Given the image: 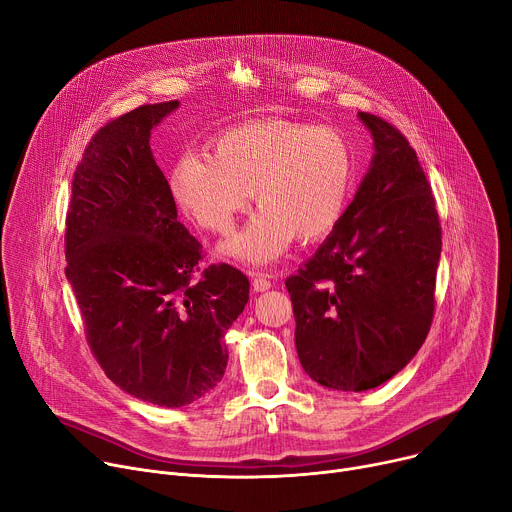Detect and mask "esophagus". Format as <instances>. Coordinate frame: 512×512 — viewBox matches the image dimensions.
Returning <instances> with one entry per match:
<instances>
[{
	"instance_id": "obj_1",
	"label": "esophagus",
	"mask_w": 512,
	"mask_h": 512,
	"mask_svg": "<svg viewBox=\"0 0 512 512\" xmlns=\"http://www.w3.org/2000/svg\"><path fill=\"white\" fill-rule=\"evenodd\" d=\"M271 288V280L267 274H259V271H255L253 274V290L255 292H265Z\"/></svg>"
}]
</instances>
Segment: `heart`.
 <instances>
[{
    "instance_id": "obj_1",
    "label": "heart",
    "mask_w": 512,
    "mask_h": 512,
    "mask_svg": "<svg viewBox=\"0 0 512 512\" xmlns=\"http://www.w3.org/2000/svg\"><path fill=\"white\" fill-rule=\"evenodd\" d=\"M354 187V154L342 133L288 119L222 131L208 154L183 156L170 173L179 206L226 234L255 195L261 212L224 245L247 263L280 257L290 243H317L342 222Z\"/></svg>"
}]
</instances>
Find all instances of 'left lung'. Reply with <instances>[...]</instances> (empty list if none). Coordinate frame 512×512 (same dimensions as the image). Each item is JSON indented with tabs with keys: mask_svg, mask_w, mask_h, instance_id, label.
Listing matches in <instances>:
<instances>
[{
	"mask_svg": "<svg viewBox=\"0 0 512 512\" xmlns=\"http://www.w3.org/2000/svg\"><path fill=\"white\" fill-rule=\"evenodd\" d=\"M374 158L342 222L286 280L296 352L313 381L337 391L383 385L422 348L434 317L440 220L405 135L358 113Z\"/></svg>",
	"mask_w": 512,
	"mask_h": 512,
	"instance_id": "1",
	"label": "left lung"
}]
</instances>
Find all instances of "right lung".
I'll list each match as a JSON object with an SVG mask.
<instances>
[{
  "mask_svg": "<svg viewBox=\"0 0 512 512\" xmlns=\"http://www.w3.org/2000/svg\"><path fill=\"white\" fill-rule=\"evenodd\" d=\"M177 107L142 105L102 125L78 162L65 216V276L96 362L129 395L164 407L218 387L224 333L251 288L228 263L201 269L203 249L177 220L150 150L152 127Z\"/></svg>",
  "mask_w": 512,
  "mask_h": 512,
  "instance_id": "add662e5",
  "label": "right lung"
}]
</instances>
